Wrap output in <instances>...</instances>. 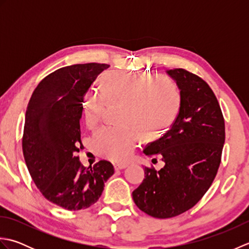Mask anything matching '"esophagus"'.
Returning a JSON list of instances; mask_svg holds the SVG:
<instances>
[{"instance_id": "1", "label": "esophagus", "mask_w": 249, "mask_h": 249, "mask_svg": "<svg viewBox=\"0 0 249 249\" xmlns=\"http://www.w3.org/2000/svg\"><path fill=\"white\" fill-rule=\"evenodd\" d=\"M127 167V163H115L114 169L115 170H122V169H125Z\"/></svg>"}]
</instances>
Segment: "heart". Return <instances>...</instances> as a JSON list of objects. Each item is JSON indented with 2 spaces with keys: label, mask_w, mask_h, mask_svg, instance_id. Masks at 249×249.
Segmentation results:
<instances>
[{
  "label": "heart",
  "mask_w": 249,
  "mask_h": 249,
  "mask_svg": "<svg viewBox=\"0 0 249 249\" xmlns=\"http://www.w3.org/2000/svg\"><path fill=\"white\" fill-rule=\"evenodd\" d=\"M102 92L89 91L83 99L84 122L94 127L108 105H121V126H103L93 134L94 149L111 160L124 161L139 143L176 118L181 97L170 79L143 72L108 71L102 77Z\"/></svg>",
  "instance_id": "1"
}]
</instances>
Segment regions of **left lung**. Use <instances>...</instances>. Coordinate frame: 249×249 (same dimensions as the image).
<instances>
[{
    "label": "left lung",
    "mask_w": 249,
    "mask_h": 249,
    "mask_svg": "<svg viewBox=\"0 0 249 249\" xmlns=\"http://www.w3.org/2000/svg\"><path fill=\"white\" fill-rule=\"evenodd\" d=\"M167 72L179 89L178 113L143 150L161 155L165 166L145 167V178L133 192L136 205L155 218L176 217L198 203L217 174L225 143L224 115L209 84L184 68Z\"/></svg>",
    "instance_id": "8db88e82"
}]
</instances>
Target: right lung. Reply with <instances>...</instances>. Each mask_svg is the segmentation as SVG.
Returning <instances> with one entry per match:
<instances>
[{
	"instance_id": "right-lung-1",
	"label": "right lung",
	"mask_w": 249,
	"mask_h": 249,
	"mask_svg": "<svg viewBox=\"0 0 249 249\" xmlns=\"http://www.w3.org/2000/svg\"><path fill=\"white\" fill-rule=\"evenodd\" d=\"M108 64H76L49 73L34 89L25 113L22 151L31 178L44 197L70 211L99 199L112 163L86 168L76 154L81 143L84 94Z\"/></svg>"
}]
</instances>
